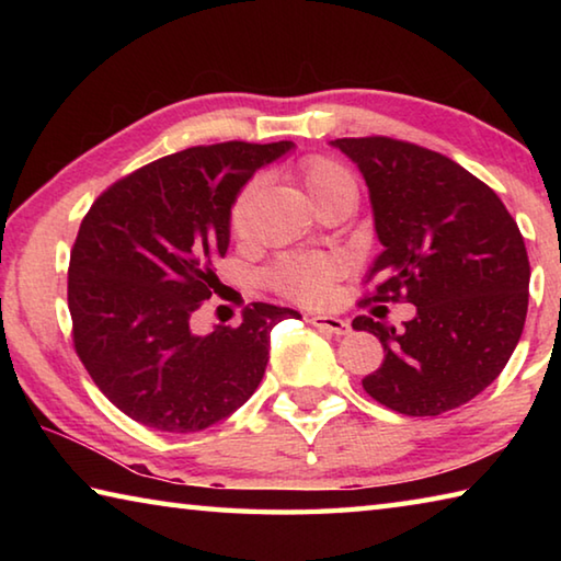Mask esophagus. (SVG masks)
<instances>
[{"label":"esophagus","mask_w":561,"mask_h":561,"mask_svg":"<svg viewBox=\"0 0 561 561\" xmlns=\"http://www.w3.org/2000/svg\"><path fill=\"white\" fill-rule=\"evenodd\" d=\"M309 324H314L321 331H329V334H336V336H344L351 331V324L346 319H339V317H309Z\"/></svg>","instance_id":"obj_1"}]
</instances>
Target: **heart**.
I'll list each match as a JSON object with an SVG mask.
<instances>
[{
    "instance_id": "heart-1",
    "label": "heart",
    "mask_w": 561,
    "mask_h": 561,
    "mask_svg": "<svg viewBox=\"0 0 561 561\" xmlns=\"http://www.w3.org/2000/svg\"><path fill=\"white\" fill-rule=\"evenodd\" d=\"M301 180L307 185L311 201L324 205L331 197L341 193H356V180L348 170L336 160L324 156H311L301 163ZM262 190V180L254 178L247 183L230 207V230L234 237H244L250 232L252 205ZM341 274V262L334 257H284L277 267L270 272L274 287L287 294V297L304 304H324L334 282Z\"/></svg>"
}]
</instances>
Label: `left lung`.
I'll return each mask as SVG.
<instances>
[{
  "instance_id": "obj_1",
  "label": "left lung",
  "mask_w": 561,
  "mask_h": 561,
  "mask_svg": "<svg viewBox=\"0 0 561 561\" xmlns=\"http://www.w3.org/2000/svg\"><path fill=\"white\" fill-rule=\"evenodd\" d=\"M368 185L383 252L366 301H411L403 329L356 317L383 364L364 391L403 415H440L495 381L525 329L529 260L495 190L455 160L405 140L336 138Z\"/></svg>"
}]
</instances>
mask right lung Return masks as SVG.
<instances>
[{
    "label": "right lung",
    "mask_w": 561,
    "mask_h": 561,
    "mask_svg": "<svg viewBox=\"0 0 561 561\" xmlns=\"http://www.w3.org/2000/svg\"><path fill=\"white\" fill-rule=\"evenodd\" d=\"M291 140H230L158 158L96 197L69 262L73 348L101 393L163 433L205 431L250 398L270 331L299 311L254 301L237 327L195 334L230 244V207Z\"/></svg>",
    "instance_id": "right-lung-1"
}]
</instances>
